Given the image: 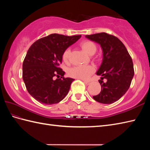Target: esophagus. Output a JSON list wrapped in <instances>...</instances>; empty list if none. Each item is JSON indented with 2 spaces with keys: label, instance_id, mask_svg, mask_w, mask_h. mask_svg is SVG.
Returning <instances> with one entry per match:
<instances>
[{
  "label": "esophagus",
  "instance_id": "obj_1",
  "mask_svg": "<svg viewBox=\"0 0 150 150\" xmlns=\"http://www.w3.org/2000/svg\"><path fill=\"white\" fill-rule=\"evenodd\" d=\"M84 84H87V85H89V84L91 83L90 81H84Z\"/></svg>",
  "mask_w": 150,
  "mask_h": 150
}]
</instances>
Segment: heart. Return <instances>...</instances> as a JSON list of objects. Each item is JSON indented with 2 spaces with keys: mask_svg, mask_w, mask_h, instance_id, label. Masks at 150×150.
<instances>
[{
  "mask_svg": "<svg viewBox=\"0 0 150 150\" xmlns=\"http://www.w3.org/2000/svg\"><path fill=\"white\" fill-rule=\"evenodd\" d=\"M81 47L84 52L88 53L89 55H93L97 50V46L91 40H84L80 44ZM71 50L67 48L62 53V59L65 62L69 61ZM95 71L94 66L91 65L87 66H74L68 70V75L70 77L86 80L90 75Z\"/></svg>",
  "mask_w": 150,
  "mask_h": 150,
  "instance_id": "heart-1",
  "label": "heart"
}]
</instances>
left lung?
Returning a JSON list of instances; mask_svg holds the SVG:
<instances>
[{"mask_svg": "<svg viewBox=\"0 0 150 150\" xmlns=\"http://www.w3.org/2000/svg\"><path fill=\"white\" fill-rule=\"evenodd\" d=\"M89 40L100 44L103 61L97 71L100 75L101 91L93 99L103 104L117 101L126 93L134 75L133 64L125 46L117 37L106 33L86 35ZM104 78L106 82H103Z\"/></svg>", "mask_w": 150, "mask_h": 150, "instance_id": "8db88e82", "label": "left lung"}]
</instances>
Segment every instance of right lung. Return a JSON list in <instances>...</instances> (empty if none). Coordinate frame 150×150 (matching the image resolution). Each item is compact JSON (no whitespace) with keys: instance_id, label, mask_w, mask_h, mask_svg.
Segmentation results:
<instances>
[{"instance_id":"add662e5","label":"right lung","mask_w":150,"mask_h":150,"mask_svg":"<svg viewBox=\"0 0 150 150\" xmlns=\"http://www.w3.org/2000/svg\"><path fill=\"white\" fill-rule=\"evenodd\" d=\"M81 37L53 33L37 40L28 50L22 64V78L28 93L40 103H59L68 93L74 79L64 77L65 72L59 64L64 50ZM55 76L57 79H54Z\"/></svg>"}]
</instances>
